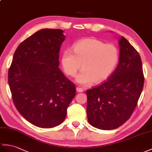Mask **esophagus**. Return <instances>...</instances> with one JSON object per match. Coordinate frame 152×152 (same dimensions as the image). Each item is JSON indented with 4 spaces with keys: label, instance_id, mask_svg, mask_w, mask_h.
Here are the masks:
<instances>
[{
    "label": "esophagus",
    "instance_id": "1",
    "mask_svg": "<svg viewBox=\"0 0 152 152\" xmlns=\"http://www.w3.org/2000/svg\"><path fill=\"white\" fill-rule=\"evenodd\" d=\"M76 91L78 93H82L83 91V89L80 87H76Z\"/></svg>",
    "mask_w": 152,
    "mask_h": 152
}]
</instances>
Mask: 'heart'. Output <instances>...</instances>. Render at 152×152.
I'll return each instance as SVG.
<instances>
[{
	"label": "heart",
	"instance_id": "b5f03b06",
	"mask_svg": "<svg viewBox=\"0 0 152 152\" xmlns=\"http://www.w3.org/2000/svg\"><path fill=\"white\" fill-rule=\"evenodd\" d=\"M73 52L66 50L61 56V65L66 75L76 76L77 83L83 86L94 82L100 83L109 78L119 60V51L113 44H105L95 38H86L74 45Z\"/></svg>",
	"mask_w": 152,
	"mask_h": 152
}]
</instances>
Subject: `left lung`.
I'll use <instances>...</instances> for the list:
<instances>
[{
  "instance_id": "left-lung-1",
  "label": "left lung",
  "mask_w": 152,
  "mask_h": 152,
  "mask_svg": "<svg viewBox=\"0 0 152 152\" xmlns=\"http://www.w3.org/2000/svg\"><path fill=\"white\" fill-rule=\"evenodd\" d=\"M119 61L105 82L87 91L88 122L100 129L118 128L132 116L144 86L140 56L129 41L119 39Z\"/></svg>"
}]
</instances>
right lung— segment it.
Returning a JSON list of instances; mask_svg holds the SVG:
<instances>
[{
  "instance_id": "add662e5",
  "label": "right lung",
  "mask_w": 152,
  "mask_h": 152,
  "mask_svg": "<svg viewBox=\"0 0 152 152\" xmlns=\"http://www.w3.org/2000/svg\"><path fill=\"white\" fill-rule=\"evenodd\" d=\"M63 33L43 29L31 35L18 46L9 69L14 105L26 121L39 128L61 124L76 93L75 84L58 67Z\"/></svg>"
}]
</instances>
